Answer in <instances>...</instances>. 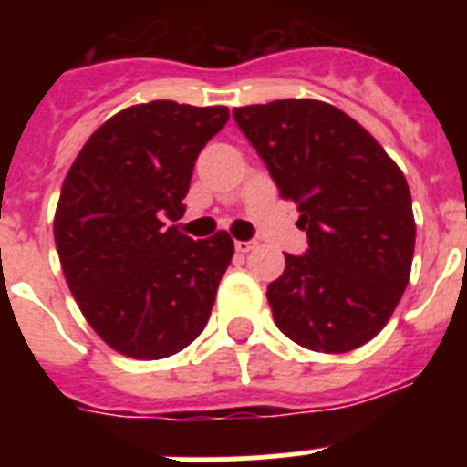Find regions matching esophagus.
I'll use <instances>...</instances> for the list:
<instances>
[{"label":"esophagus","mask_w":467,"mask_h":467,"mask_svg":"<svg viewBox=\"0 0 467 467\" xmlns=\"http://www.w3.org/2000/svg\"><path fill=\"white\" fill-rule=\"evenodd\" d=\"M254 247H257V241H236V253L241 254H247Z\"/></svg>","instance_id":"34e87169"}]
</instances>
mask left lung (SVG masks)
Segmentation results:
<instances>
[{"label":"left lung","instance_id":"obj_1","mask_svg":"<svg viewBox=\"0 0 467 467\" xmlns=\"http://www.w3.org/2000/svg\"><path fill=\"white\" fill-rule=\"evenodd\" d=\"M234 119L308 236L306 254H285L283 275L266 290L275 325L317 353L360 348L410 283L416 224L402 171L327 102L236 107Z\"/></svg>","mask_w":467,"mask_h":467}]
</instances>
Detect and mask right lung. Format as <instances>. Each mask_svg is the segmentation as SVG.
Returning a JSON list of instances; mask_svg holds the SVG:
<instances>
[{
    "instance_id": "right-lung-1",
    "label": "right lung",
    "mask_w": 467,
    "mask_h": 467,
    "mask_svg": "<svg viewBox=\"0 0 467 467\" xmlns=\"http://www.w3.org/2000/svg\"><path fill=\"white\" fill-rule=\"evenodd\" d=\"M229 109L154 100L107 119L81 147L53 220L69 292L95 334L135 360H161L203 332L234 257L226 231L177 226L193 163Z\"/></svg>"
}]
</instances>
